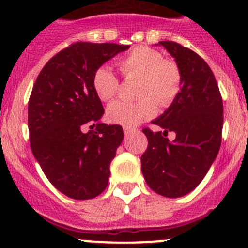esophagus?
Listing matches in <instances>:
<instances>
[{
	"label": "esophagus",
	"mask_w": 248,
	"mask_h": 248,
	"mask_svg": "<svg viewBox=\"0 0 248 248\" xmlns=\"http://www.w3.org/2000/svg\"><path fill=\"white\" fill-rule=\"evenodd\" d=\"M134 132H137V129H135V128H129V127H124V135H129V134H132V133H134Z\"/></svg>",
	"instance_id": "34e87169"
}]
</instances>
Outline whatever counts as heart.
<instances>
[{
	"mask_svg": "<svg viewBox=\"0 0 248 248\" xmlns=\"http://www.w3.org/2000/svg\"><path fill=\"white\" fill-rule=\"evenodd\" d=\"M124 78H140L138 102L115 101L107 108V120L124 127H135L157 114L158 106L168 108L179 96L183 85V74L173 59L164 58L158 49L148 46L132 48L117 62ZM91 84L101 101L111 100L119 91L120 82L108 66L93 71Z\"/></svg>",
	"mask_w": 248,
	"mask_h": 248,
	"instance_id": "obj_1",
	"label": "heart"
}]
</instances>
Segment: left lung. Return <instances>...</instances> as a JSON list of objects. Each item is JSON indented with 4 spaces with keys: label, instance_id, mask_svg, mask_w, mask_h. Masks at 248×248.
Listing matches in <instances>:
<instances>
[{
    "label": "left lung",
    "instance_id": "8db88e82",
    "mask_svg": "<svg viewBox=\"0 0 248 248\" xmlns=\"http://www.w3.org/2000/svg\"><path fill=\"white\" fill-rule=\"evenodd\" d=\"M183 74L177 100L152 124L164 132L145 127L148 146L141 155V171L148 186L165 197H181L204 178L222 141L223 103L209 65L196 52L176 41H160ZM174 131L170 142L166 135Z\"/></svg>",
    "mask_w": 248,
    "mask_h": 248
}]
</instances>
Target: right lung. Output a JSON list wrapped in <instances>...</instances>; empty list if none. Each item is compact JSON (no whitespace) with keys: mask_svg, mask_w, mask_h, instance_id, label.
I'll return each instance as SVG.
<instances>
[{"mask_svg":"<svg viewBox=\"0 0 248 248\" xmlns=\"http://www.w3.org/2000/svg\"><path fill=\"white\" fill-rule=\"evenodd\" d=\"M128 47L74 43L46 62L33 85L28 101L31 148L48 181L70 199H93L108 186L122 127L97 124L88 133L82 128L104 113L91 84L93 71Z\"/></svg>","mask_w":248,"mask_h":248,"instance_id":"right-lung-1","label":"right lung"}]
</instances>
